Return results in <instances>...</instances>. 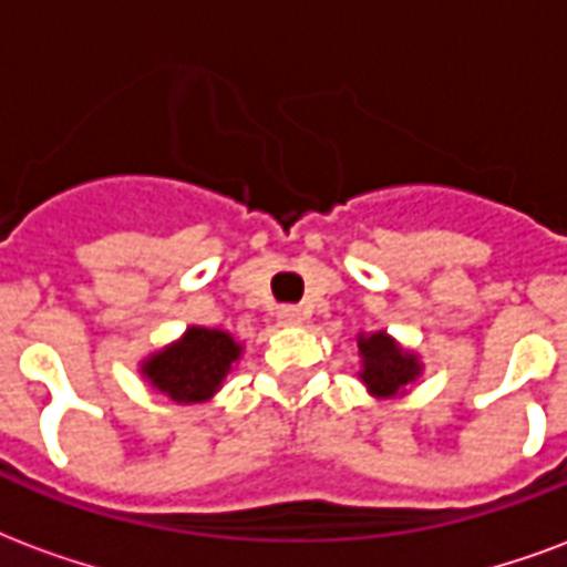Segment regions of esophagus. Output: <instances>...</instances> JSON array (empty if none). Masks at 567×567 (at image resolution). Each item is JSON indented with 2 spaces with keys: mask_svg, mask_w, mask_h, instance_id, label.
I'll return each mask as SVG.
<instances>
[{
  "mask_svg": "<svg viewBox=\"0 0 567 567\" xmlns=\"http://www.w3.org/2000/svg\"><path fill=\"white\" fill-rule=\"evenodd\" d=\"M305 320H308V311H305V308H299V305H284V308H278L280 326H301Z\"/></svg>",
  "mask_w": 567,
  "mask_h": 567,
  "instance_id": "esophagus-1",
  "label": "esophagus"
}]
</instances>
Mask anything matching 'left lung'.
Wrapping results in <instances>:
<instances>
[{"instance_id":"obj_1","label":"left lung","mask_w":567,"mask_h":567,"mask_svg":"<svg viewBox=\"0 0 567 567\" xmlns=\"http://www.w3.org/2000/svg\"><path fill=\"white\" fill-rule=\"evenodd\" d=\"M357 344L359 357H362L359 378L378 399H392V395L404 392V386H411L423 371L420 359L402 350L386 332L359 334Z\"/></svg>"}]
</instances>
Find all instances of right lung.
Listing matches in <instances>:
<instances>
[{"label":"right lung","instance_id":"right-lung-1","mask_svg":"<svg viewBox=\"0 0 567 567\" xmlns=\"http://www.w3.org/2000/svg\"><path fill=\"white\" fill-rule=\"evenodd\" d=\"M241 357V344L223 329L189 326L181 341L142 362V374L153 390L177 404L208 402Z\"/></svg>","mask_w":567,"mask_h":567}]
</instances>
